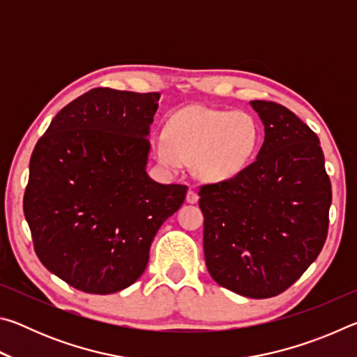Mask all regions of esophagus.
I'll list each match as a JSON object with an SVG mask.
<instances>
[{
	"label": "esophagus",
	"mask_w": 357,
	"mask_h": 357,
	"mask_svg": "<svg viewBox=\"0 0 357 357\" xmlns=\"http://www.w3.org/2000/svg\"><path fill=\"white\" fill-rule=\"evenodd\" d=\"M198 198H200V197H198V193L193 189H189V192H187V195H185V202L193 204V203L198 202Z\"/></svg>",
	"instance_id": "34e87169"
}]
</instances>
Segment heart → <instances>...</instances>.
Here are the masks:
<instances>
[{"instance_id": "1", "label": "heart", "mask_w": 357, "mask_h": 357, "mask_svg": "<svg viewBox=\"0 0 357 357\" xmlns=\"http://www.w3.org/2000/svg\"><path fill=\"white\" fill-rule=\"evenodd\" d=\"M257 143L258 128L249 113L195 105L173 114L167 138H157L155 155L168 167L193 162L200 178L223 181L244 170Z\"/></svg>"}]
</instances>
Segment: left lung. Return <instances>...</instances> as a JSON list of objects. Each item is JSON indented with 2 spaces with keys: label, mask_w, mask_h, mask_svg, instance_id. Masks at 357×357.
<instances>
[{
  "label": "left lung",
  "mask_w": 357,
  "mask_h": 357,
  "mask_svg": "<svg viewBox=\"0 0 357 357\" xmlns=\"http://www.w3.org/2000/svg\"><path fill=\"white\" fill-rule=\"evenodd\" d=\"M264 126L255 162L200 187L203 247L220 287L245 298L285 291L328 238L331 179L315 132L287 107L252 100Z\"/></svg>",
  "instance_id": "1"
}]
</instances>
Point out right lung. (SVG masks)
<instances>
[{
    "label": "right lung",
    "mask_w": 357,
    "mask_h": 357,
    "mask_svg": "<svg viewBox=\"0 0 357 357\" xmlns=\"http://www.w3.org/2000/svg\"><path fill=\"white\" fill-rule=\"evenodd\" d=\"M159 98L94 88L53 118L33 151L23 213L36 255L80 291L132 285L155 233L184 203L187 185L146 173Z\"/></svg>",
    "instance_id": "add662e5"
}]
</instances>
